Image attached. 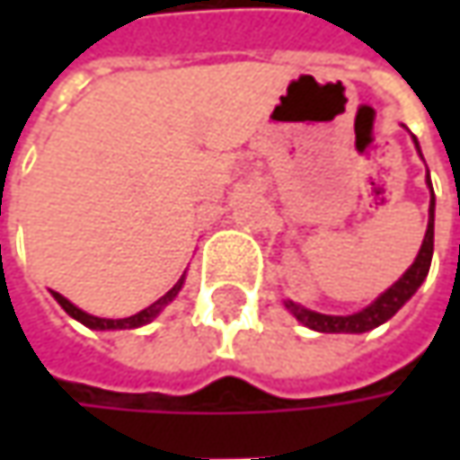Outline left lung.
<instances>
[{"label":"left lung","mask_w":460,"mask_h":460,"mask_svg":"<svg viewBox=\"0 0 460 460\" xmlns=\"http://www.w3.org/2000/svg\"><path fill=\"white\" fill-rule=\"evenodd\" d=\"M415 148L420 151L415 137ZM422 155V153H420ZM428 184H430V176H428ZM433 191V186H430ZM433 238H435V194H430V217H428V233L422 240V248L417 253L415 263L399 276V281H394L386 292L381 294L376 302H371L368 307L356 312V314H320V312H312L305 309L302 305H294V302H284L287 309L292 312L294 317L309 330H317V332H368L374 327H379L381 323H386L389 317H394L399 307H404V302L420 289V284L425 281V276L430 271V261H433Z\"/></svg>","instance_id":"1"}]
</instances>
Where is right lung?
<instances>
[{
	"label": "right lung",
	"mask_w": 460,
	"mask_h": 460,
	"mask_svg": "<svg viewBox=\"0 0 460 460\" xmlns=\"http://www.w3.org/2000/svg\"><path fill=\"white\" fill-rule=\"evenodd\" d=\"M181 287H184V276L168 289L158 302H153L151 307H146V309H140L137 314H133V317H122V320H107V317H94V314H89V312H84V309H79L76 305H71L66 296H61L58 292H53V299L61 305L74 320H79L81 325H86V327H92V330H133V327H143V325H148L151 323L153 317H158V312L161 309L166 307L168 302L176 296V294L181 292Z\"/></svg>",
	"instance_id": "1"
}]
</instances>
